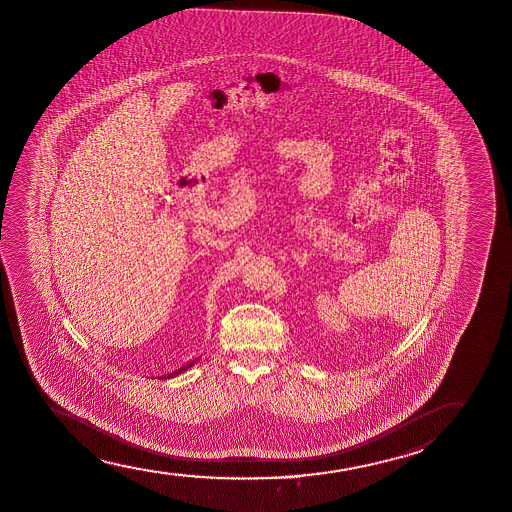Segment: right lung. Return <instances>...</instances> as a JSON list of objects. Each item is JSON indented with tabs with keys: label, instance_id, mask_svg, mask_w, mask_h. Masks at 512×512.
<instances>
[{
	"label": "right lung",
	"instance_id": "right-lung-1",
	"mask_svg": "<svg viewBox=\"0 0 512 512\" xmlns=\"http://www.w3.org/2000/svg\"><path fill=\"white\" fill-rule=\"evenodd\" d=\"M196 364V360H192L190 364L183 365L182 369H178V371L171 372V374H166V376H162L161 379H169V378H175V376H178V374H182V372L187 371V369H190L192 365Z\"/></svg>",
	"mask_w": 512,
	"mask_h": 512
}]
</instances>
